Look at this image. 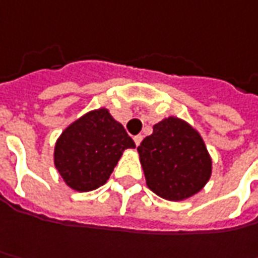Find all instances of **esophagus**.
Listing matches in <instances>:
<instances>
[{
  "label": "esophagus",
  "mask_w": 258,
  "mask_h": 258,
  "mask_svg": "<svg viewBox=\"0 0 258 258\" xmlns=\"http://www.w3.org/2000/svg\"><path fill=\"white\" fill-rule=\"evenodd\" d=\"M141 141H143V136H141V134H138V136L134 137V143H136V146L137 147L141 144Z\"/></svg>",
  "instance_id": "esophagus-1"
}]
</instances>
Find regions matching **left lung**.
I'll list each match as a JSON object with an SVG mask.
<instances>
[{"label":"left lung","mask_w":258,"mask_h":258,"mask_svg":"<svg viewBox=\"0 0 258 258\" xmlns=\"http://www.w3.org/2000/svg\"><path fill=\"white\" fill-rule=\"evenodd\" d=\"M137 150L148 188L165 200L188 199L211 175V158L203 138L180 118L160 121Z\"/></svg>","instance_id":"left-lung-1"}]
</instances>
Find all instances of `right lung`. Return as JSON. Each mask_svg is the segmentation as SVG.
I'll use <instances>...</instances> for the list:
<instances>
[{"mask_svg": "<svg viewBox=\"0 0 258 258\" xmlns=\"http://www.w3.org/2000/svg\"><path fill=\"white\" fill-rule=\"evenodd\" d=\"M133 138L105 108L87 112L62 131L54 163L62 180L77 191L105 184L122 151L134 148Z\"/></svg>", "mask_w": 258, "mask_h": 258, "instance_id": "obj_1", "label": "right lung"}]
</instances>
